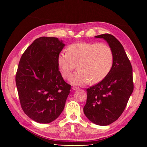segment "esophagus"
Wrapping results in <instances>:
<instances>
[{"label":"esophagus","instance_id":"esophagus-1","mask_svg":"<svg viewBox=\"0 0 147 147\" xmlns=\"http://www.w3.org/2000/svg\"><path fill=\"white\" fill-rule=\"evenodd\" d=\"M72 89H73V91H76V90H78V89H79V88H77V87H76V86H73V88H72Z\"/></svg>","mask_w":147,"mask_h":147}]
</instances>
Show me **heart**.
Wrapping results in <instances>:
<instances>
[{
  "label": "heart",
  "mask_w": 147,
  "mask_h": 147,
  "mask_svg": "<svg viewBox=\"0 0 147 147\" xmlns=\"http://www.w3.org/2000/svg\"><path fill=\"white\" fill-rule=\"evenodd\" d=\"M57 62L63 78L66 79L78 66V71L69 78L76 86H83L91 81L96 83L110 72L113 63L112 50L108 45L82 42L68 47L67 53L58 55Z\"/></svg>",
  "instance_id": "obj_1"
}]
</instances>
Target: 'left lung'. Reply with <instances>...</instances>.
I'll return each instance as SVG.
<instances>
[{"instance_id": "1", "label": "left lung", "mask_w": 147, "mask_h": 147, "mask_svg": "<svg viewBox=\"0 0 147 147\" xmlns=\"http://www.w3.org/2000/svg\"><path fill=\"white\" fill-rule=\"evenodd\" d=\"M104 39L112 50L113 63L110 72L95 86L87 89L84 112L89 121L107 126L117 120L125 109L134 90L132 67L124 47L113 36L104 34Z\"/></svg>"}]
</instances>
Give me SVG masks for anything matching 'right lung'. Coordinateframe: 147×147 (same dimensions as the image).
Returning <instances> with one entry per match:
<instances>
[{"mask_svg": "<svg viewBox=\"0 0 147 147\" xmlns=\"http://www.w3.org/2000/svg\"><path fill=\"white\" fill-rule=\"evenodd\" d=\"M57 38L41 37L24 51L16 82L21 108L39 123H50L63 111L71 86L59 71L57 58L65 47Z\"/></svg>", "mask_w": 147, "mask_h": 147, "instance_id": "obj_1", "label": "right lung"}]
</instances>
